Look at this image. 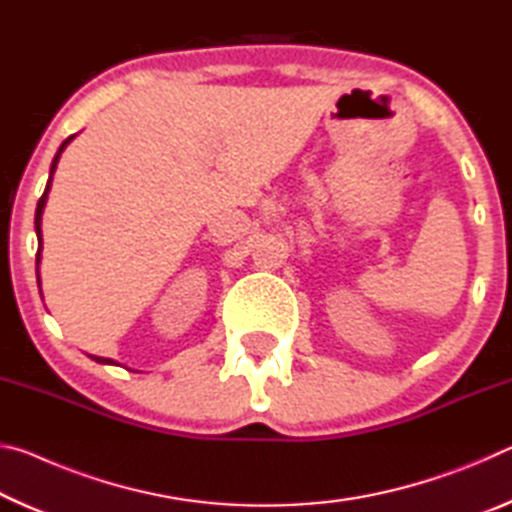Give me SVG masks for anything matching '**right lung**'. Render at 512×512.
<instances>
[{"label":"right lung","instance_id":"right-lung-1","mask_svg":"<svg viewBox=\"0 0 512 512\" xmlns=\"http://www.w3.org/2000/svg\"><path fill=\"white\" fill-rule=\"evenodd\" d=\"M76 135H69L67 140L60 144L58 153L54 155V160H51V169H49V180H47V187H45V194L40 196L38 207H36V235H38V255H36V273H38V266H40V250H42V212H45V205H47V196H49V189H51V178H54V171H56V164L60 160V153L65 151V146L74 140ZM38 284H40V273H38ZM97 363H115L112 359H103V357H92Z\"/></svg>","mask_w":512,"mask_h":512}]
</instances>
